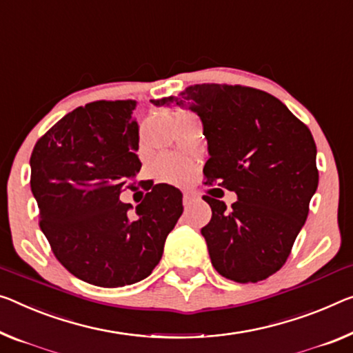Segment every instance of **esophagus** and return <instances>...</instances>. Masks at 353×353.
<instances>
[{
  "label": "esophagus",
  "instance_id": "1",
  "mask_svg": "<svg viewBox=\"0 0 353 353\" xmlns=\"http://www.w3.org/2000/svg\"><path fill=\"white\" fill-rule=\"evenodd\" d=\"M194 202V195L192 194H184L183 195V205L184 207H189V205H191Z\"/></svg>",
  "mask_w": 353,
  "mask_h": 353
}]
</instances>
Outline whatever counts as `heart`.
<instances>
[{
	"mask_svg": "<svg viewBox=\"0 0 353 353\" xmlns=\"http://www.w3.org/2000/svg\"><path fill=\"white\" fill-rule=\"evenodd\" d=\"M154 170L161 180L170 183H183L188 178V169L181 162L175 161L170 156H162L156 161Z\"/></svg>",
	"mask_w": 353,
	"mask_h": 353,
	"instance_id": "1",
	"label": "heart"
}]
</instances>
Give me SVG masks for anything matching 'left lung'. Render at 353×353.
Listing matches in <instances>:
<instances>
[{"mask_svg":"<svg viewBox=\"0 0 353 353\" xmlns=\"http://www.w3.org/2000/svg\"><path fill=\"white\" fill-rule=\"evenodd\" d=\"M151 104L197 113L210 156L203 175L236 194L230 210L203 197L213 214L202 235L216 271L241 284L276 273L317 191L311 131L274 96L248 86L195 85Z\"/></svg>","mask_w":353,"mask_h":353,"instance_id":"obj_1","label":"left lung"}]
</instances>
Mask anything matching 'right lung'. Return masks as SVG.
Segmentation results:
<instances>
[{
  "instance_id": "add662e5",
  "label": "right lung",
  "mask_w": 353,
  "mask_h": 353,
  "mask_svg": "<svg viewBox=\"0 0 353 353\" xmlns=\"http://www.w3.org/2000/svg\"><path fill=\"white\" fill-rule=\"evenodd\" d=\"M135 101H97L63 117L32 150L31 192L41 230L69 273L99 287L148 278L165 238L183 213V195L156 184L135 207L120 194L134 189L142 162Z\"/></svg>"
}]
</instances>
